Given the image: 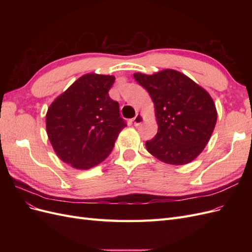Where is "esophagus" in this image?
<instances>
[{
	"mask_svg": "<svg viewBox=\"0 0 252 252\" xmlns=\"http://www.w3.org/2000/svg\"><path fill=\"white\" fill-rule=\"evenodd\" d=\"M143 121H144V117L142 116L141 113H138V114H136V116L133 118V124H134L135 126H139V125H141V124L143 123Z\"/></svg>",
	"mask_w": 252,
	"mask_h": 252,
	"instance_id": "34e87169",
	"label": "esophagus"
}]
</instances>
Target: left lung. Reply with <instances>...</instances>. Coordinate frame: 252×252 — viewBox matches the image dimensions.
I'll list each match as a JSON object with an SVG mask.
<instances>
[{"label":"left lung","instance_id":"obj_1","mask_svg":"<svg viewBox=\"0 0 252 252\" xmlns=\"http://www.w3.org/2000/svg\"><path fill=\"white\" fill-rule=\"evenodd\" d=\"M133 77L155 105L158 133L146 142L149 154L170 165L192 162L209 142L217 124L218 112L210 94L178 70L136 72Z\"/></svg>","mask_w":252,"mask_h":252}]
</instances>
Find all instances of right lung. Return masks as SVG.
<instances>
[{
    "instance_id": "right-lung-1",
    "label": "right lung",
    "mask_w": 252,
    "mask_h": 252,
    "mask_svg": "<svg viewBox=\"0 0 252 252\" xmlns=\"http://www.w3.org/2000/svg\"><path fill=\"white\" fill-rule=\"evenodd\" d=\"M113 75L86 73L53 101L46 113V131L62 161L86 170L107 158L126 124L119 103L108 91Z\"/></svg>"
}]
</instances>
